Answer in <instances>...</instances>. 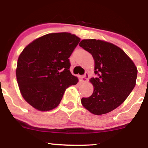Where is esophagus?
<instances>
[{"instance_id": "1", "label": "esophagus", "mask_w": 148, "mask_h": 148, "mask_svg": "<svg viewBox=\"0 0 148 148\" xmlns=\"http://www.w3.org/2000/svg\"><path fill=\"white\" fill-rule=\"evenodd\" d=\"M88 79H89V74L88 73H86L82 77V81L83 82H86L88 80Z\"/></svg>"}]
</instances>
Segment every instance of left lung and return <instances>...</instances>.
Instances as JSON below:
<instances>
[{
    "mask_svg": "<svg viewBox=\"0 0 148 148\" xmlns=\"http://www.w3.org/2000/svg\"><path fill=\"white\" fill-rule=\"evenodd\" d=\"M81 47L92 54L95 74L91 78L94 92L83 98L82 104L96 115L106 114L120 106L135 86L137 69L131 58L118 46L96 39L83 40Z\"/></svg>",
    "mask_w": 148,
    "mask_h": 148,
    "instance_id": "8db88e82",
    "label": "left lung"
}]
</instances>
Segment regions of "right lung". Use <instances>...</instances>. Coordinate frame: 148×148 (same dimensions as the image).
Instances as JSON below:
<instances>
[{
  "mask_svg": "<svg viewBox=\"0 0 148 148\" xmlns=\"http://www.w3.org/2000/svg\"><path fill=\"white\" fill-rule=\"evenodd\" d=\"M80 39L70 33H54L36 39L18 58L16 77L22 96L40 111L60 104L66 89L78 79L70 72L69 58Z\"/></svg>",
  "mask_w": 148,
  "mask_h": 148,
  "instance_id": "add662e5",
  "label": "right lung"
}]
</instances>
